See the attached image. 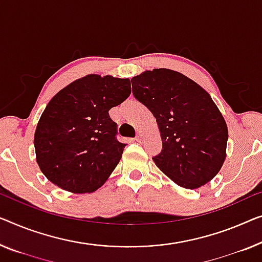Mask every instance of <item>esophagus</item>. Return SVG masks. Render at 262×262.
<instances>
[{"instance_id": "34e87169", "label": "esophagus", "mask_w": 262, "mask_h": 262, "mask_svg": "<svg viewBox=\"0 0 262 262\" xmlns=\"http://www.w3.org/2000/svg\"><path fill=\"white\" fill-rule=\"evenodd\" d=\"M141 139H142V135L140 134V133H138V134H136L135 140H136V141H141Z\"/></svg>"}]
</instances>
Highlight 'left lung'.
I'll use <instances>...</instances> for the list:
<instances>
[{
	"label": "left lung",
	"instance_id": "1",
	"mask_svg": "<svg viewBox=\"0 0 262 262\" xmlns=\"http://www.w3.org/2000/svg\"><path fill=\"white\" fill-rule=\"evenodd\" d=\"M133 95L156 119L162 150L155 165L177 185L195 189L219 173L226 159L228 129L201 85L175 70H146L132 79Z\"/></svg>",
	"mask_w": 262,
	"mask_h": 262
}]
</instances>
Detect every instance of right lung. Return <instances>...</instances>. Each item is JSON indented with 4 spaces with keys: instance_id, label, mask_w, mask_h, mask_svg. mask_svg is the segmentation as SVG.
<instances>
[{
    "instance_id": "1",
    "label": "right lung",
    "mask_w": 262,
    "mask_h": 262,
    "mask_svg": "<svg viewBox=\"0 0 262 262\" xmlns=\"http://www.w3.org/2000/svg\"><path fill=\"white\" fill-rule=\"evenodd\" d=\"M130 95L129 79L91 74L61 89L42 113L34 135L36 161L50 182L93 193L118 166L126 144L109 111Z\"/></svg>"
}]
</instances>
